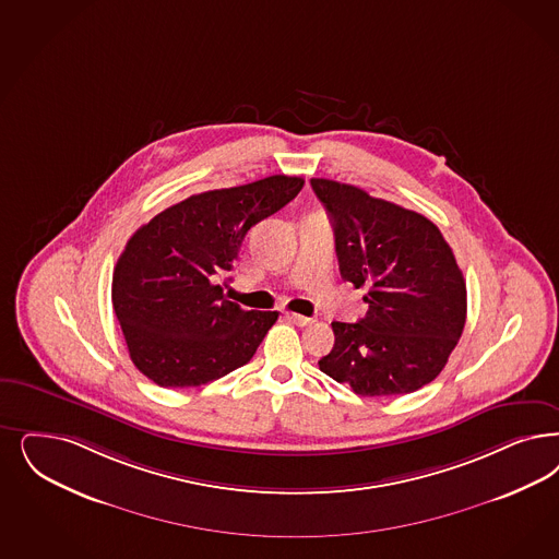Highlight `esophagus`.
<instances>
[{
	"label": "esophagus",
	"mask_w": 559,
	"mask_h": 559,
	"mask_svg": "<svg viewBox=\"0 0 559 559\" xmlns=\"http://www.w3.org/2000/svg\"><path fill=\"white\" fill-rule=\"evenodd\" d=\"M285 316H287V320H290V322H293V324H297V326H309V324H313V322H316L313 318L301 316V313H293V311H287Z\"/></svg>",
	"instance_id": "obj_1"
}]
</instances>
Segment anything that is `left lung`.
I'll list each match as a JSON object with an SVG mask.
<instances>
[{
    "label": "left lung",
    "instance_id": "8db88e82",
    "mask_svg": "<svg viewBox=\"0 0 559 559\" xmlns=\"http://www.w3.org/2000/svg\"><path fill=\"white\" fill-rule=\"evenodd\" d=\"M334 227L341 276L366 287V318L332 322L318 361L361 396L415 392L440 376L466 322V285L452 248L424 214L332 179H311Z\"/></svg>",
    "mask_w": 559,
    "mask_h": 559
}]
</instances>
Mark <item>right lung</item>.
Instances as JSON below:
<instances>
[{
    "mask_svg": "<svg viewBox=\"0 0 559 559\" xmlns=\"http://www.w3.org/2000/svg\"><path fill=\"white\" fill-rule=\"evenodd\" d=\"M301 177L195 193L130 237L111 299L134 366L154 384H209L246 366L278 311H246L221 285L251 227L301 192Z\"/></svg>",
    "mask_w": 559,
    "mask_h": 559,
    "instance_id": "obj_1",
    "label": "right lung"
}]
</instances>
